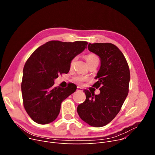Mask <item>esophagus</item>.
<instances>
[{
  "mask_svg": "<svg viewBox=\"0 0 155 155\" xmlns=\"http://www.w3.org/2000/svg\"><path fill=\"white\" fill-rule=\"evenodd\" d=\"M77 91H83V89H82V88H81V87H77Z\"/></svg>",
  "mask_w": 155,
  "mask_h": 155,
  "instance_id": "obj_1",
  "label": "esophagus"
}]
</instances>
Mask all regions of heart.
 <instances>
[{"instance_id": "1", "label": "heart", "mask_w": 155, "mask_h": 155, "mask_svg": "<svg viewBox=\"0 0 155 155\" xmlns=\"http://www.w3.org/2000/svg\"><path fill=\"white\" fill-rule=\"evenodd\" d=\"M77 59V57L75 56L71 60V61L70 62V67L71 68L73 67V64H74ZM85 59H86V61L88 65H90L93 63H98L99 64V56L95 54H88L86 55ZM85 80H86V77L83 75H77L74 78H73V80H74L75 82H77L78 84H82L83 82H84Z\"/></svg>"}]
</instances>
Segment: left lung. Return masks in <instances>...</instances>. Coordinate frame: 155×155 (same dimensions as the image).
Wrapping results in <instances>:
<instances>
[{
    "mask_svg": "<svg viewBox=\"0 0 155 155\" xmlns=\"http://www.w3.org/2000/svg\"><path fill=\"white\" fill-rule=\"evenodd\" d=\"M88 50L98 55L101 68L93 85L101 93L85 90L86 99L78 105L77 112L85 123L100 127L109 124L120 111L129 92L130 71L123 53L114 45L89 43Z\"/></svg>",
    "mask_w": 155,
    "mask_h": 155,
    "instance_id": "left-lung-1",
    "label": "left lung"
}]
</instances>
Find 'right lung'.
Returning <instances> with one entry per match:
<instances>
[{"label": "right lung", "instance_id": "1", "mask_svg": "<svg viewBox=\"0 0 155 155\" xmlns=\"http://www.w3.org/2000/svg\"><path fill=\"white\" fill-rule=\"evenodd\" d=\"M87 41H50L31 54L23 68L21 91L24 109L39 124L50 123L58 117L63 100L75 92L77 86L53 87L54 80L68 73L73 57L87 48Z\"/></svg>", "mask_w": 155, "mask_h": 155}]
</instances>
